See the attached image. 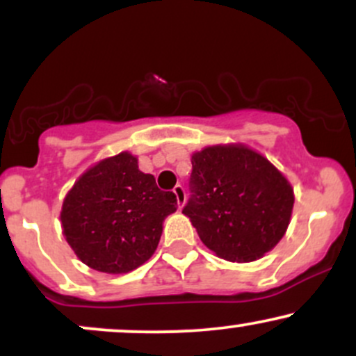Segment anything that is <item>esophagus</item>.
<instances>
[{
    "mask_svg": "<svg viewBox=\"0 0 356 356\" xmlns=\"http://www.w3.org/2000/svg\"><path fill=\"white\" fill-rule=\"evenodd\" d=\"M174 194H175V197H177L179 207H182L184 202H186V191H184V187L181 186V184H177V186L174 187Z\"/></svg>",
    "mask_w": 356,
    "mask_h": 356,
    "instance_id": "esophagus-1",
    "label": "esophagus"
}]
</instances>
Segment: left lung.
Masks as SVG:
<instances>
[{"label":"left lung","instance_id":"obj_1","mask_svg":"<svg viewBox=\"0 0 356 356\" xmlns=\"http://www.w3.org/2000/svg\"><path fill=\"white\" fill-rule=\"evenodd\" d=\"M191 197L182 212L199 238L227 261H254L280 243L295 195L268 159L243 145L192 155Z\"/></svg>","mask_w":356,"mask_h":356}]
</instances>
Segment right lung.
Instances as JSON below:
<instances>
[{
    "label": "right lung",
    "instance_id": "1",
    "mask_svg": "<svg viewBox=\"0 0 356 356\" xmlns=\"http://www.w3.org/2000/svg\"><path fill=\"white\" fill-rule=\"evenodd\" d=\"M174 192L161 191L129 152L87 170L61 207V226L75 254L102 273H129L157 249L162 220L177 209Z\"/></svg>",
    "mask_w": 356,
    "mask_h": 356
}]
</instances>
